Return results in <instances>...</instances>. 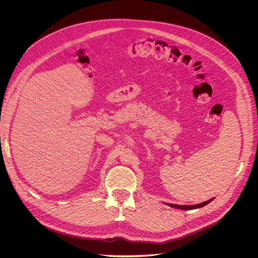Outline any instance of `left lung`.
<instances>
[{
    "label": "left lung",
    "instance_id": "8db88e82",
    "mask_svg": "<svg viewBox=\"0 0 258 258\" xmlns=\"http://www.w3.org/2000/svg\"><path fill=\"white\" fill-rule=\"evenodd\" d=\"M214 200V198L213 199H211V200H209V201H207V202H205V203H202V204H199V205H190V206H182V205H174V204H167L169 207H172V208H176V209H180V210H184V211H188V210H195V209H200V208H203V207H205L206 205H208V204H210L212 201Z\"/></svg>",
    "mask_w": 258,
    "mask_h": 258
}]
</instances>
